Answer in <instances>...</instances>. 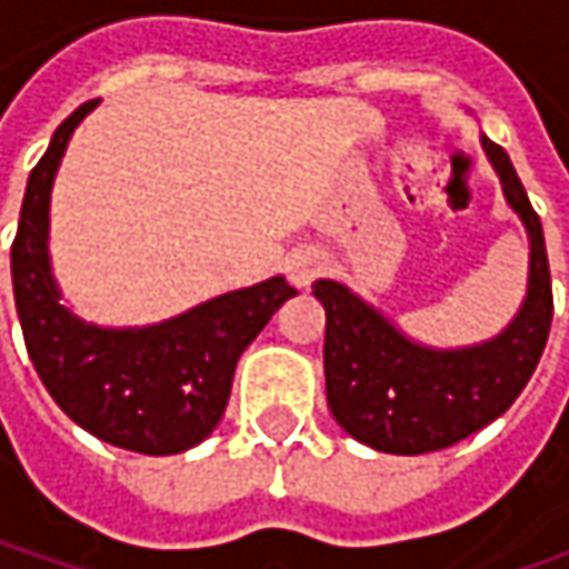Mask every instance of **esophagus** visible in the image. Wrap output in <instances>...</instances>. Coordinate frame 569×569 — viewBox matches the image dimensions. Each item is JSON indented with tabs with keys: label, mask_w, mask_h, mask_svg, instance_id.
Segmentation results:
<instances>
[{
	"label": "esophagus",
	"mask_w": 569,
	"mask_h": 569,
	"mask_svg": "<svg viewBox=\"0 0 569 569\" xmlns=\"http://www.w3.org/2000/svg\"><path fill=\"white\" fill-rule=\"evenodd\" d=\"M319 272V262L313 256H297L295 262H291V281H295L297 288H307Z\"/></svg>",
	"instance_id": "esophagus-1"
}]
</instances>
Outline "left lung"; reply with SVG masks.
<instances>
[{
  "instance_id": "left-lung-1",
  "label": "left lung",
  "mask_w": 569,
  "mask_h": 569,
  "mask_svg": "<svg viewBox=\"0 0 569 569\" xmlns=\"http://www.w3.org/2000/svg\"><path fill=\"white\" fill-rule=\"evenodd\" d=\"M481 144L532 243L529 297L503 336L462 351H430L405 339L339 281L322 278L313 284L326 307L322 363L329 408L355 440L380 452L421 456L491 425L526 389L551 332L555 295L541 221L510 154L491 139Z\"/></svg>"
}]
</instances>
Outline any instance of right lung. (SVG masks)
<instances>
[{
    "label": "right lung",
    "instance_id": "add662e5",
    "mask_svg": "<svg viewBox=\"0 0 569 569\" xmlns=\"http://www.w3.org/2000/svg\"><path fill=\"white\" fill-rule=\"evenodd\" d=\"M94 103H81L56 129L28 177L11 243L14 310L37 377L78 427L120 449L170 456L202 443L218 427L243 348L297 291L278 274L161 326L120 332L72 317L59 303L47 256L50 189L72 129Z\"/></svg>",
    "mask_w": 569,
    "mask_h": 569
}]
</instances>
